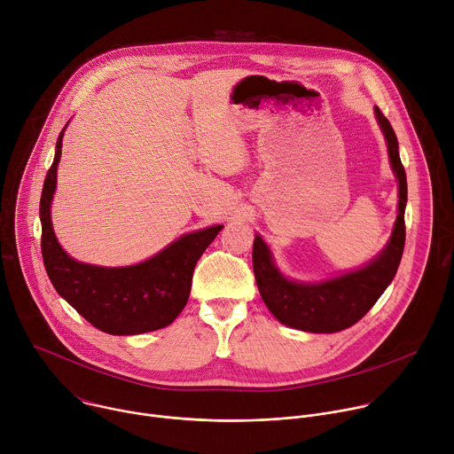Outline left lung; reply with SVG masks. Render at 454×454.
Masks as SVG:
<instances>
[{
  "label": "left lung",
  "mask_w": 454,
  "mask_h": 454,
  "mask_svg": "<svg viewBox=\"0 0 454 454\" xmlns=\"http://www.w3.org/2000/svg\"><path fill=\"white\" fill-rule=\"evenodd\" d=\"M375 118L386 138L392 170L399 181V214L390 240L372 261L354 271L321 282H296L280 273L271 249L261 235L253 242V271L258 291L271 314L291 329L314 334L340 333L357 323L392 284L404 251V210L408 201L406 172L399 142L387 118L375 107Z\"/></svg>",
  "instance_id": "1"
}]
</instances>
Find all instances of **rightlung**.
I'll list each match as a JSON object with an SVG mask.
<instances>
[{
	"mask_svg": "<svg viewBox=\"0 0 454 454\" xmlns=\"http://www.w3.org/2000/svg\"><path fill=\"white\" fill-rule=\"evenodd\" d=\"M67 125L57 138L55 158L46 174L39 203L41 251L50 282L64 300L102 333L135 336L163 329L184 309L193 268L223 230V224L184 233L135 266L104 268L75 261L59 244L50 212Z\"/></svg>",
	"mask_w": 454,
	"mask_h": 454,
	"instance_id": "obj_1",
	"label": "right lung"
}]
</instances>
